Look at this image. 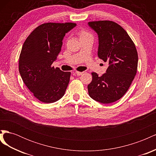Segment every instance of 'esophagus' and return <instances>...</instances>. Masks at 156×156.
Masks as SVG:
<instances>
[{"label":"esophagus","mask_w":156,"mask_h":156,"mask_svg":"<svg viewBox=\"0 0 156 156\" xmlns=\"http://www.w3.org/2000/svg\"><path fill=\"white\" fill-rule=\"evenodd\" d=\"M83 73L84 72H75V73H74V74L75 75H77V76H80V75H81L82 74H83Z\"/></svg>","instance_id":"34e87169"}]
</instances>
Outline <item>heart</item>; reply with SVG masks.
<instances>
[{
    "mask_svg": "<svg viewBox=\"0 0 156 156\" xmlns=\"http://www.w3.org/2000/svg\"><path fill=\"white\" fill-rule=\"evenodd\" d=\"M90 36H92L90 34V33H89L88 31L85 30H81L79 32V39H81L83 38V37H86Z\"/></svg>",
    "mask_w": 156,
    "mask_h": 156,
    "instance_id": "obj_1",
    "label": "heart"
}]
</instances>
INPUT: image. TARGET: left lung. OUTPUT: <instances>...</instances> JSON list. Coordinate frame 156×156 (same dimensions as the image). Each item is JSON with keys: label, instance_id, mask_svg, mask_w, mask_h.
<instances>
[{"label": "left lung", "instance_id": "left-lung-1", "mask_svg": "<svg viewBox=\"0 0 156 156\" xmlns=\"http://www.w3.org/2000/svg\"><path fill=\"white\" fill-rule=\"evenodd\" d=\"M88 25L98 35V57L108 63L106 73L102 76L92 73L88 94L96 101L106 104L113 103L124 95L135 78L137 51L127 32L116 23L90 21Z\"/></svg>", "mask_w": 156, "mask_h": 156}]
</instances>
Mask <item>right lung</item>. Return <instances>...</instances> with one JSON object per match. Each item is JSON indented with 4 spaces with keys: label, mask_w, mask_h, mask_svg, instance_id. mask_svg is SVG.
Returning a JSON list of instances; mask_svg holds the SVG:
<instances>
[{
    "label": "right lung",
    "mask_w": 156,
    "mask_h": 156,
    "mask_svg": "<svg viewBox=\"0 0 156 156\" xmlns=\"http://www.w3.org/2000/svg\"><path fill=\"white\" fill-rule=\"evenodd\" d=\"M75 26L73 23H44L23 44L19 71L25 85L41 102L53 103L64 95L71 73L55 68L52 64L61 51L66 33Z\"/></svg>",
    "instance_id": "add662e5"
}]
</instances>
